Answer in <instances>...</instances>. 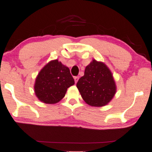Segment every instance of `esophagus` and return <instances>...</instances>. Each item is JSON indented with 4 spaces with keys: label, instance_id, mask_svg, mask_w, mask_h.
Returning <instances> with one entry per match:
<instances>
[{
    "label": "esophagus",
    "instance_id": "esophagus-1",
    "mask_svg": "<svg viewBox=\"0 0 152 152\" xmlns=\"http://www.w3.org/2000/svg\"><path fill=\"white\" fill-rule=\"evenodd\" d=\"M79 76H75V77H74V80H75V82H76V83H77V81H78V80H79Z\"/></svg>",
    "mask_w": 152,
    "mask_h": 152
}]
</instances>
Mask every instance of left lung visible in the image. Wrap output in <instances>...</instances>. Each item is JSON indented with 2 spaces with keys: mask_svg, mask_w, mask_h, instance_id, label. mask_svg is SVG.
<instances>
[{
  "mask_svg": "<svg viewBox=\"0 0 152 152\" xmlns=\"http://www.w3.org/2000/svg\"><path fill=\"white\" fill-rule=\"evenodd\" d=\"M83 100L91 106L107 105L116 91L115 81L109 68L102 62L93 60L86 67L84 75L76 84Z\"/></svg>",
  "mask_w": 152,
  "mask_h": 152,
  "instance_id": "1",
  "label": "left lung"
}]
</instances>
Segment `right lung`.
Wrapping results in <instances>:
<instances>
[{
  "label": "right lung",
  "instance_id": "right-lung-1",
  "mask_svg": "<svg viewBox=\"0 0 152 152\" xmlns=\"http://www.w3.org/2000/svg\"><path fill=\"white\" fill-rule=\"evenodd\" d=\"M74 79L68 67L57 60L48 63L36 77L35 93L38 100L47 104L58 103L65 96Z\"/></svg>",
  "mask_w": 152,
  "mask_h": 152
}]
</instances>
